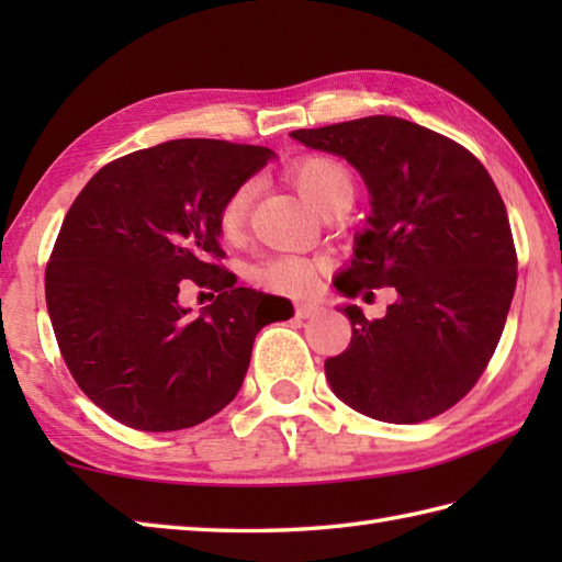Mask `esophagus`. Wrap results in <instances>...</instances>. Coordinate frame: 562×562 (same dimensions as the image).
<instances>
[{
  "label": "esophagus",
  "instance_id": "obj_1",
  "mask_svg": "<svg viewBox=\"0 0 562 562\" xmlns=\"http://www.w3.org/2000/svg\"><path fill=\"white\" fill-rule=\"evenodd\" d=\"M324 312V306L316 304V302H302L296 304V318H314Z\"/></svg>",
  "mask_w": 562,
  "mask_h": 562
}]
</instances>
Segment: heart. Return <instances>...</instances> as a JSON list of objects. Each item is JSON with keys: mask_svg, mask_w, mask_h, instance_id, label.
<instances>
[{"mask_svg": "<svg viewBox=\"0 0 562 562\" xmlns=\"http://www.w3.org/2000/svg\"><path fill=\"white\" fill-rule=\"evenodd\" d=\"M290 181L300 190L302 198L318 212H330L338 205H352L357 183L352 171L342 161L324 157V154H308L290 166ZM256 186L250 181L238 183L224 198L217 224L224 238H238L244 232L250 202H254ZM318 266L302 256H274L260 260L248 268V278L268 290L278 292H304L314 284Z\"/></svg>", "mask_w": 562, "mask_h": 562, "instance_id": "b5f03b06", "label": "heart"}]
</instances>
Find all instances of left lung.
Segmentation results:
<instances>
[{"instance_id":"left-lung-1","label":"left lung","mask_w":562,"mask_h":562,"mask_svg":"<svg viewBox=\"0 0 562 562\" xmlns=\"http://www.w3.org/2000/svg\"><path fill=\"white\" fill-rule=\"evenodd\" d=\"M292 137L348 159L372 193L369 229L336 290L398 292L384 318L342 308L352 340L326 360L333 393L396 425L449 411L491 362L517 284L515 238L491 173L459 142L393 115Z\"/></svg>"}]
</instances>
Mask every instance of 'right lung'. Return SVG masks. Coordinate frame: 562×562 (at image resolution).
<instances>
[{"label":"right lung","instance_id":"obj_1","mask_svg":"<svg viewBox=\"0 0 562 562\" xmlns=\"http://www.w3.org/2000/svg\"><path fill=\"white\" fill-rule=\"evenodd\" d=\"M270 157L171 139L105 164L71 202L45 270L47 314L71 376L113 420L173 432L241 389L278 296L234 288L217 214ZM188 279L218 292L200 319L177 304Z\"/></svg>","mask_w":562,"mask_h":562}]
</instances>
